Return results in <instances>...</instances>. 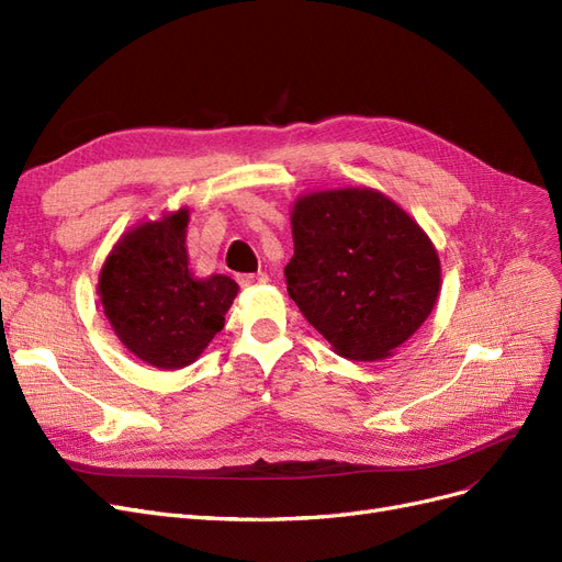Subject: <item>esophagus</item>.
Segmentation results:
<instances>
[{
	"instance_id": "1",
	"label": "esophagus",
	"mask_w": 562,
	"mask_h": 562,
	"mask_svg": "<svg viewBox=\"0 0 562 562\" xmlns=\"http://www.w3.org/2000/svg\"><path fill=\"white\" fill-rule=\"evenodd\" d=\"M238 282L243 284V286H251V284H261V282H268V276L266 273H243V276H238Z\"/></svg>"
}]
</instances>
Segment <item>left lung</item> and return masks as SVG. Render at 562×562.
<instances>
[{"instance_id": "obj_1", "label": "left lung", "mask_w": 562, "mask_h": 562, "mask_svg": "<svg viewBox=\"0 0 562 562\" xmlns=\"http://www.w3.org/2000/svg\"><path fill=\"white\" fill-rule=\"evenodd\" d=\"M292 235L286 292L340 357H390L439 299L437 249L418 222L375 189L301 195Z\"/></svg>"}]
</instances>
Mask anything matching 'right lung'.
Returning <instances> with one entry per match:
<instances>
[{
    "instance_id": "1",
    "label": "right lung",
    "mask_w": 562,
    "mask_h": 562,
    "mask_svg": "<svg viewBox=\"0 0 562 562\" xmlns=\"http://www.w3.org/2000/svg\"><path fill=\"white\" fill-rule=\"evenodd\" d=\"M189 210L144 222L106 257L98 294L119 340L156 369H182L224 329L238 294L226 276L193 278L187 255Z\"/></svg>"
}]
</instances>
